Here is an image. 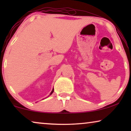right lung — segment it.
I'll use <instances>...</instances> for the list:
<instances>
[{"mask_svg": "<svg viewBox=\"0 0 131 131\" xmlns=\"http://www.w3.org/2000/svg\"><path fill=\"white\" fill-rule=\"evenodd\" d=\"M53 89H52V92H51V94H50V95H51L52 94V93H53Z\"/></svg>", "mask_w": 131, "mask_h": 131, "instance_id": "obj_1", "label": "right lung"}]
</instances>
